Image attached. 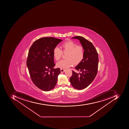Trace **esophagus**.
Masks as SVG:
<instances>
[{"instance_id":"34e87169","label":"esophagus","mask_w":129,"mask_h":129,"mask_svg":"<svg viewBox=\"0 0 129 129\" xmlns=\"http://www.w3.org/2000/svg\"><path fill=\"white\" fill-rule=\"evenodd\" d=\"M60 71L61 73H64L66 70H65V69H60Z\"/></svg>"}]
</instances>
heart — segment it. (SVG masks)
Wrapping results in <instances>:
<instances>
[{
  "label": "heart",
  "mask_w": 129,
  "mask_h": 129,
  "mask_svg": "<svg viewBox=\"0 0 129 129\" xmlns=\"http://www.w3.org/2000/svg\"><path fill=\"white\" fill-rule=\"evenodd\" d=\"M62 50L56 47L53 50V55L56 61L60 60L63 53H67L66 59L61 60L57 63L56 66L62 69H66L73 66L74 63L77 64L81 62L84 56V49L81 45H77L73 41L64 42L61 45Z\"/></svg>",
  "instance_id": "b5f03b06"
}]
</instances>
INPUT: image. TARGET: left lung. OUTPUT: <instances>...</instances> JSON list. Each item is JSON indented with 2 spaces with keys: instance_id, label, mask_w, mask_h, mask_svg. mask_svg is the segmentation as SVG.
I'll use <instances>...</instances> for the list:
<instances>
[{
  "instance_id": "8db88e82",
  "label": "left lung",
  "mask_w": 129,
  "mask_h": 129,
  "mask_svg": "<svg viewBox=\"0 0 129 129\" xmlns=\"http://www.w3.org/2000/svg\"><path fill=\"white\" fill-rule=\"evenodd\" d=\"M73 38L79 40L84 49V56L83 59L75 68L81 73L79 74L72 71L70 83L74 88L81 90L88 87L95 78L98 73L99 56L91 42L81 36H75Z\"/></svg>"
}]
</instances>
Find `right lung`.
<instances>
[{
    "label": "right lung",
    "mask_w": 129,
    "mask_h": 129,
    "mask_svg": "<svg viewBox=\"0 0 129 129\" xmlns=\"http://www.w3.org/2000/svg\"><path fill=\"white\" fill-rule=\"evenodd\" d=\"M62 40L53 37H44L36 40L29 50L26 64L31 80L40 89L49 91L55 87L59 68L53 69V49Z\"/></svg>",
    "instance_id": "1"
}]
</instances>
